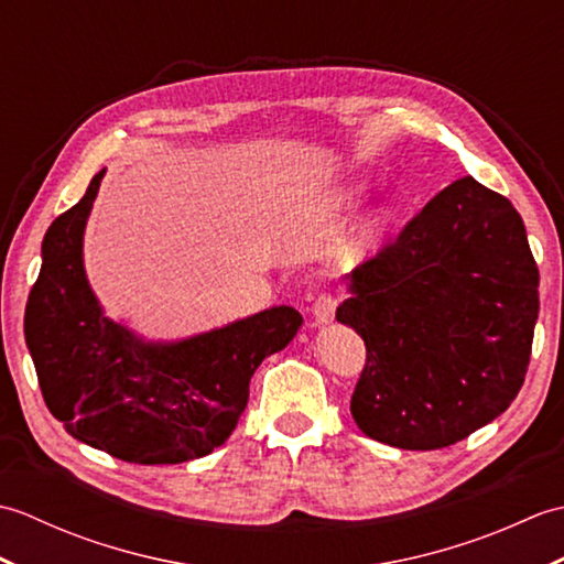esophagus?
<instances>
[{
    "mask_svg": "<svg viewBox=\"0 0 564 564\" xmlns=\"http://www.w3.org/2000/svg\"><path fill=\"white\" fill-rule=\"evenodd\" d=\"M334 313H337V297H334L332 293H322L313 305L315 325H329V322L334 319Z\"/></svg>",
    "mask_w": 564,
    "mask_h": 564,
    "instance_id": "34e87169",
    "label": "esophagus"
}]
</instances>
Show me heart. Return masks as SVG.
I'll return each mask as SVG.
<instances>
[{"label":"heart","mask_w":564,"mask_h":564,"mask_svg":"<svg viewBox=\"0 0 564 564\" xmlns=\"http://www.w3.org/2000/svg\"><path fill=\"white\" fill-rule=\"evenodd\" d=\"M364 203V188L361 186H337L332 188L325 198V208L334 218H349L351 213L358 210ZM394 220V213L388 206H380L373 213H368L364 223L358 225L356 232V247L358 249H373L386 239L390 225Z\"/></svg>","instance_id":"obj_1"}]
</instances>
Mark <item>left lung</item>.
Returning a JSON list of instances; mask_svg holds the SVG:
<instances>
[{"label":"left lung","mask_w":564,"mask_h":564,"mask_svg":"<svg viewBox=\"0 0 564 564\" xmlns=\"http://www.w3.org/2000/svg\"><path fill=\"white\" fill-rule=\"evenodd\" d=\"M538 267L511 203L463 176L346 275L366 341L351 414L366 436L434 451L507 412L531 361Z\"/></svg>","instance_id":"obj_1"}]
</instances>
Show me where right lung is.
Here are the masks:
<instances>
[{
	"mask_svg": "<svg viewBox=\"0 0 564 564\" xmlns=\"http://www.w3.org/2000/svg\"><path fill=\"white\" fill-rule=\"evenodd\" d=\"M101 170L77 206L47 227L23 334L47 410L67 434L140 465H174L230 438L263 358L303 325L275 305L176 341H150L104 313L84 271V227Z\"/></svg>",
	"mask_w": 564,
	"mask_h": 564,
	"instance_id": "add662e5",
	"label": "right lung"
}]
</instances>
